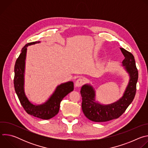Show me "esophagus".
I'll return each instance as SVG.
<instances>
[{"label":"esophagus","mask_w":148,"mask_h":148,"mask_svg":"<svg viewBox=\"0 0 148 148\" xmlns=\"http://www.w3.org/2000/svg\"><path fill=\"white\" fill-rule=\"evenodd\" d=\"M84 81H85V80H84L82 78H79L78 79H77V81H75V86L77 87H79L81 86H82L84 83Z\"/></svg>","instance_id":"obj_1"}]
</instances>
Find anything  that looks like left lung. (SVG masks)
<instances>
[{
  "mask_svg": "<svg viewBox=\"0 0 148 148\" xmlns=\"http://www.w3.org/2000/svg\"><path fill=\"white\" fill-rule=\"evenodd\" d=\"M120 49L125 57L122 65L128 73L130 80L123 96L119 100L111 104H101L95 101V91L92 86L85 84L81 87L82 110L85 116L92 121L106 122L119 118L134 99L138 79L135 58L130 52L123 48Z\"/></svg>",
  "mask_w": 148,
  "mask_h": 148,
  "instance_id": "left-lung-1",
  "label": "left lung"
}]
</instances>
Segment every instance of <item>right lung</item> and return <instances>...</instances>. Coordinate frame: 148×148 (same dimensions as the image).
<instances>
[{"label":"right lung","mask_w":148,"mask_h":148,"mask_svg":"<svg viewBox=\"0 0 148 148\" xmlns=\"http://www.w3.org/2000/svg\"><path fill=\"white\" fill-rule=\"evenodd\" d=\"M39 43L40 41L29 43L22 49V52L16 60L14 66V87L21 105L28 114L40 119H49L58 113L61 101L63 98L73 91L74 83L73 81H69L61 84L57 87L48 100L42 104L35 105L29 100L24 88L27 47L29 46Z\"/></svg>","instance_id":"right-lung-1"}]
</instances>
